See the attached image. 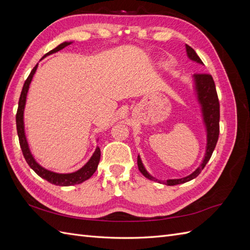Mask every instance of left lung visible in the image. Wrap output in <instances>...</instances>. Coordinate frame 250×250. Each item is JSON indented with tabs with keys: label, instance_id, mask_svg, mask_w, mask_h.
I'll return each mask as SVG.
<instances>
[{
	"label": "left lung",
	"instance_id": "8db88e82",
	"mask_svg": "<svg viewBox=\"0 0 250 250\" xmlns=\"http://www.w3.org/2000/svg\"><path fill=\"white\" fill-rule=\"evenodd\" d=\"M186 49H187L188 56L192 60L197 62L199 63H203L200 57L197 55V53L194 51V49H192L190 46H188V44H186ZM194 79H195L196 89H197V93H198V99L202 105L203 119H204V123H206L207 131H208L207 153L203 158L202 164L192 174L180 179H169L167 181H165V185L167 186H175L179 184H185L187 181H190L195 177H197L200 174V172L203 170V168L206 167L208 162L209 161V158L211 154H213V151L216 147V144L218 142L219 131H220V127H219V121H220V104H219V99H218L214 79L211 77V75L208 73H196L194 75ZM138 167L140 172L146 178L150 180L158 181V183H164V181L155 179L151 175H149V173L146 171L145 168H144L140 156H138Z\"/></svg>",
	"mask_w": 250,
	"mask_h": 250
}]
</instances>
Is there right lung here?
Returning a JSON list of instances; mask_svg holds the SVG:
<instances>
[{"label":"right lung","mask_w":250,"mask_h":250,"mask_svg":"<svg viewBox=\"0 0 250 250\" xmlns=\"http://www.w3.org/2000/svg\"><path fill=\"white\" fill-rule=\"evenodd\" d=\"M71 42H62L60 43L58 47H56L55 49L51 50L50 52H48L46 55H50L52 53H55L59 50L63 49L64 47L69 46ZM43 56V57H44ZM37 69V64L33 67V70L31 71V73L29 74L28 78L26 79L24 86H22L21 93L20 96V100H19V107H18V111H17V130H18V135H19V141H20V146L21 149L22 155H24L25 160L27 162V164L30 166L37 175L41 176L42 178L46 179L49 183L56 185V186H62V187H67V186H74V185H79L83 181L87 180L89 177H92L93 174L96 172L97 168H98V164L100 162V156H101V151L100 148L98 147L95 151V153L93 154V156L90 157V160L86 163V165L84 167H82L80 170L74 172V173H69V174H59V173H55V172H51L47 169L42 168V166H40L35 162V160L33 158L31 152H30L29 147H28V143L26 140V135H25V129H24V121H22V115H24V108H25V103H26V97H27V92L28 88L30 85V82H31L33 75L35 73Z\"/></svg>","instance_id":"right-lung-1"}]
</instances>
